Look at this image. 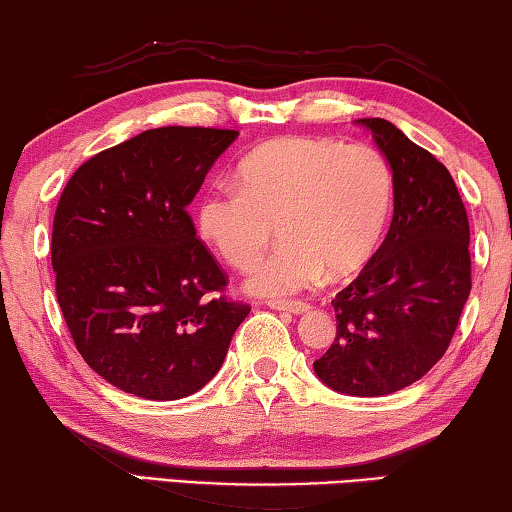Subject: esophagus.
<instances>
[{
    "mask_svg": "<svg viewBox=\"0 0 512 512\" xmlns=\"http://www.w3.org/2000/svg\"><path fill=\"white\" fill-rule=\"evenodd\" d=\"M267 306L274 308V311H286V313H306L308 306L306 301H288V299H270L267 301Z\"/></svg>",
    "mask_w": 512,
    "mask_h": 512,
    "instance_id": "34e87169",
    "label": "esophagus"
}]
</instances>
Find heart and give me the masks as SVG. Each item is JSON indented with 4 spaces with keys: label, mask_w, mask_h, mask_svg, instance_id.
<instances>
[{
    "label": "heart",
    "mask_w": 512,
    "mask_h": 512,
    "mask_svg": "<svg viewBox=\"0 0 512 512\" xmlns=\"http://www.w3.org/2000/svg\"><path fill=\"white\" fill-rule=\"evenodd\" d=\"M395 204L388 158L367 142L286 136L242 158L238 188L215 186L197 206L199 236L236 270L256 263L254 295H292L322 279L358 272L379 247Z\"/></svg>",
    "instance_id": "b5f03b06"
}]
</instances>
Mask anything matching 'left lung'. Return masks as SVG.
<instances>
[{"instance_id": "8db88e82", "label": "left lung", "mask_w": 512, "mask_h": 512, "mask_svg": "<svg viewBox=\"0 0 512 512\" xmlns=\"http://www.w3.org/2000/svg\"><path fill=\"white\" fill-rule=\"evenodd\" d=\"M395 174L388 236L331 301L335 338L315 374L354 397H383L445 356L472 290L469 222L445 165L395 124L360 120Z\"/></svg>"}]
</instances>
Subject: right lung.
<instances>
[{"mask_svg":"<svg viewBox=\"0 0 512 512\" xmlns=\"http://www.w3.org/2000/svg\"><path fill=\"white\" fill-rule=\"evenodd\" d=\"M238 131L161 127L88 158L58 199L56 297L83 360L129 395L204 388L249 304L197 238L188 204Z\"/></svg>","mask_w":512,"mask_h":512,"instance_id":"1","label":"right lung"}]
</instances>
